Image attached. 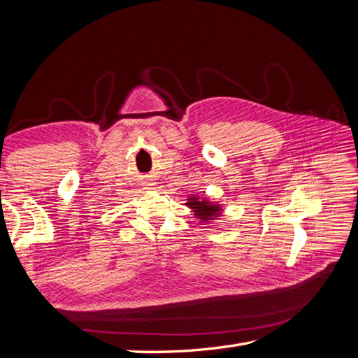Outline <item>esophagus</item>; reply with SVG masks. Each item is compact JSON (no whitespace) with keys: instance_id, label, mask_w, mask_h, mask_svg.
I'll list each match as a JSON object with an SVG mask.
<instances>
[{"instance_id":"obj_1","label":"esophagus","mask_w":358,"mask_h":358,"mask_svg":"<svg viewBox=\"0 0 358 358\" xmlns=\"http://www.w3.org/2000/svg\"><path fill=\"white\" fill-rule=\"evenodd\" d=\"M143 187H145V189H150V188L154 187V183H152V182H145Z\"/></svg>"}]
</instances>
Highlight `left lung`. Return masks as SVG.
Instances as JSON below:
<instances>
[{
  "label": "left lung",
  "mask_w": 358,
  "mask_h": 358,
  "mask_svg": "<svg viewBox=\"0 0 358 358\" xmlns=\"http://www.w3.org/2000/svg\"><path fill=\"white\" fill-rule=\"evenodd\" d=\"M187 204L191 209H194L196 216H199L201 221H209V220L215 218V216H218L220 212L222 210L218 204L209 203L206 199L200 200L199 197H189Z\"/></svg>",
  "instance_id": "1"
}]
</instances>
